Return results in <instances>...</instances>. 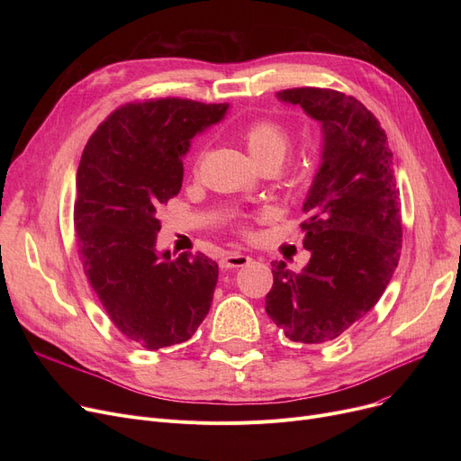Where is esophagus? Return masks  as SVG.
Segmentation results:
<instances>
[{
  "label": "esophagus",
  "instance_id": "34e87169",
  "mask_svg": "<svg viewBox=\"0 0 461 461\" xmlns=\"http://www.w3.org/2000/svg\"><path fill=\"white\" fill-rule=\"evenodd\" d=\"M252 261V258L245 256V254H239V252H231L228 254L226 258H222L221 265L224 269H237V267H245V265H249Z\"/></svg>",
  "mask_w": 461,
  "mask_h": 461
}]
</instances>
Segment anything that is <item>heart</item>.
Returning a JSON list of instances; mask_svg holds the SVG:
<instances>
[{"label":"heart","mask_w":461,"mask_h":461,"mask_svg":"<svg viewBox=\"0 0 461 461\" xmlns=\"http://www.w3.org/2000/svg\"><path fill=\"white\" fill-rule=\"evenodd\" d=\"M243 141L252 160L259 164H278L285 160L289 149H292V136L271 119H258L254 123L243 129Z\"/></svg>","instance_id":"1"}]
</instances>
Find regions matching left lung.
I'll return each instance as SVG.
<instances>
[{
    "label": "left lung",
    "instance_id": "obj_1",
    "mask_svg": "<svg viewBox=\"0 0 461 461\" xmlns=\"http://www.w3.org/2000/svg\"><path fill=\"white\" fill-rule=\"evenodd\" d=\"M321 127V153L303 212L310 261H273L265 312L289 340L323 344L377 304L400 259V190L375 115L353 96L295 87L276 93Z\"/></svg>",
    "mask_w": 461,
    "mask_h": 461
}]
</instances>
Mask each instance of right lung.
Segmentation results:
<instances>
[{"label":"right lung","mask_w":461,"mask_h":461,"mask_svg":"<svg viewBox=\"0 0 461 461\" xmlns=\"http://www.w3.org/2000/svg\"><path fill=\"white\" fill-rule=\"evenodd\" d=\"M230 104L158 99L115 110L89 138L78 172L75 230L86 276L131 342H186L209 313L218 265L157 249V211L179 194L190 141Z\"/></svg>","instance_id":"right-lung-1"}]
</instances>
